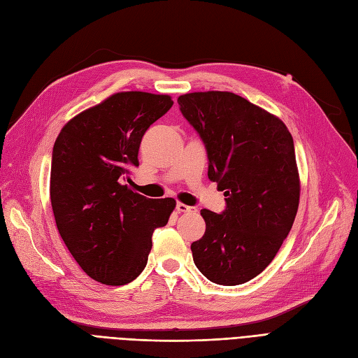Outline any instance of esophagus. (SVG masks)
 Wrapping results in <instances>:
<instances>
[{
    "label": "esophagus",
    "mask_w": 358,
    "mask_h": 358,
    "mask_svg": "<svg viewBox=\"0 0 358 358\" xmlns=\"http://www.w3.org/2000/svg\"><path fill=\"white\" fill-rule=\"evenodd\" d=\"M176 210H178L179 213H195L196 208L192 207V206H187V204L178 203V204H176Z\"/></svg>",
    "instance_id": "1"
}]
</instances>
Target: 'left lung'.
I'll return each instance as SVG.
<instances>
[{
    "instance_id": "obj_1",
    "label": "left lung",
    "mask_w": 358,
    "mask_h": 358,
    "mask_svg": "<svg viewBox=\"0 0 358 358\" xmlns=\"http://www.w3.org/2000/svg\"><path fill=\"white\" fill-rule=\"evenodd\" d=\"M182 115L201 138L207 176L225 210L203 208L204 236L191 244L195 266L220 286H237L271 264L299 206L294 145L286 124L229 92L179 96Z\"/></svg>"
}]
</instances>
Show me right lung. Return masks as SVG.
<instances>
[{
  "mask_svg": "<svg viewBox=\"0 0 358 358\" xmlns=\"http://www.w3.org/2000/svg\"><path fill=\"white\" fill-rule=\"evenodd\" d=\"M173 105L167 94L122 92L73 117L53 146L50 200L56 225L83 271L108 286L136 278L152 232L176 201L151 200L127 185L145 131Z\"/></svg>",
  "mask_w": 358,
  "mask_h": 358,
  "instance_id": "1",
  "label": "right lung"
}]
</instances>
